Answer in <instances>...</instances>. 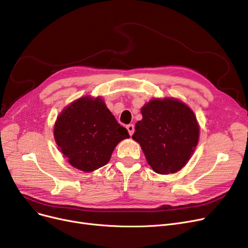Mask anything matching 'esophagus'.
Wrapping results in <instances>:
<instances>
[{
	"instance_id": "1",
	"label": "esophagus",
	"mask_w": 248,
	"mask_h": 248,
	"mask_svg": "<svg viewBox=\"0 0 248 248\" xmlns=\"http://www.w3.org/2000/svg\"><path fill=\"white\" fill-rule=\"evenodd\" d=\"M126 130H127L128 134H130V136H133V134L135 133V125L134 124L126 125Z\"/></svg>"
}]
</instances>
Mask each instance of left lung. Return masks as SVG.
Listing matches in <instances>:
<instances>
[{
    "mask_svg": "<svg viewBox=\"0 0 248 248\" xmlns=\"http://www.w3.org/2000/svg\"><path fill=\"white\" fill-rule=\"evenodd\" d=\"M141 112L133 139L141 146L148 164L156 173H175L195 152L200 125L190 107L173 97L154 98Z\"/></svg>",
    "mask_w": 248,
    "mask_h": 248,
    "instance_id": "left-lung-1",
    "label": "left lung"
}]
</instances>
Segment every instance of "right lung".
<instances>
[{
    "instance_id": "1",
    "label": "right lung",
    "mask_w": 248,
    "mask_h": 248,
    "mask_svg": "<svg viewBox=\"0 0 248 248\" xmlns=\"http://www.w3.org/2000/svg\"><path fill=\"white\" fill-rule=\"evenodd\" d=\"M53 137L73 167L92 172L108 163L114 148L130 135L116 122L102 97L83 96L58 115Z\"/></svg>"
}]
</instances>
